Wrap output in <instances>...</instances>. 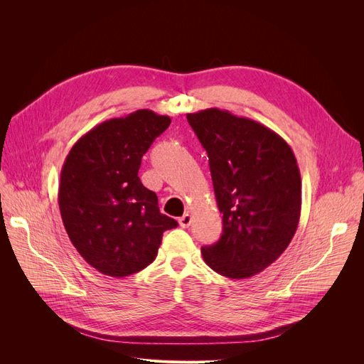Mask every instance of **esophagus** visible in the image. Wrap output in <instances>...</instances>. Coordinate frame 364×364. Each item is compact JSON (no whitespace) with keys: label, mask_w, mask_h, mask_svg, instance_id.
<instances>
[{"label":"esophagus","mask_w":364,"mask_h":364,"mask_svg":"<svg viewBox=\"0 0 364 364\" xmlns=\"http://www.w3.org/2000/svg\"><path fill=\"white\" fill-rule=\"evenodd\" d=\"M178 223L183 228H187L190 224H192V215H190L188 213H186L183 217L178 218Z\"/></svg>","instance_id":"34e87169"}]
</instances>
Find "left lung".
Here are the masks:
<instances>
[{"label": "left lung", "instance_id": "8db88e82", "mask_svg": "<svg viewBox=\"0 0 364 364\" xmlns=\"http://www.w3.org/2000/svg\"><path fill=\"white\" fill-rule=\"evenodd\" d=\"M209 158L223 235L203 261L228 279L252 277L289 246L301 217V174L291 146L250 118L217 107L187 113Z\"/></svg>", "mask_w": 364, "mask_h": 364}]
</instances>
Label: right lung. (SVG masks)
Here are the masks:
<instances>
[{"mask_svg": "<svg viewBox=\"0 0 364 364\" xmlns=\"http://www.w3.org/2000/svg\"><path fill=\"white\" fill-rule=\"evenodd\" d=\"M171 118L140 109L95 125L76 141L62 166L59 208L80 255L102 274L125 277L155 261L165 230L177 221L161 214L158 196L139 169Z\"/></svg>", "mask_w": 364, "mask_h": 364, "instance_id": "add662e5", "label": "right lung"}]
</instances>
